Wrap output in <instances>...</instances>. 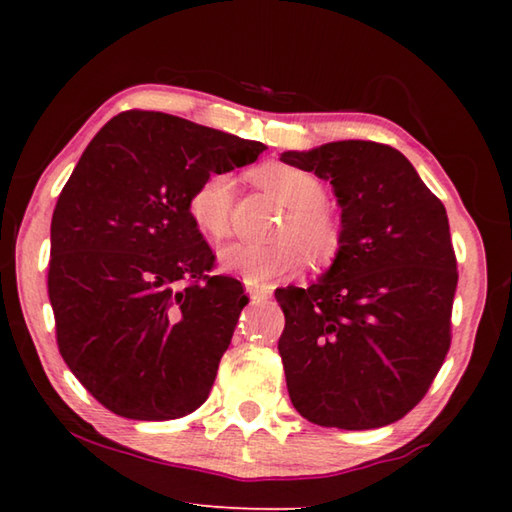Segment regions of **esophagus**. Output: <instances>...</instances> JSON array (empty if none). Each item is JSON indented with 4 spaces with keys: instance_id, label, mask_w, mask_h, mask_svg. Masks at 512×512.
I'll use <instances>...</instances> for the list:
<instances>
[{
    "instance_id": "obj_1",
    "label": "esophagus",
    "mask_w": 512,
    "mask_h": 512,
    "mask_svg": "<svg viewBox=\"0 0 512 512\" xmlns=\"http://www.w3.org/2000/svg\"><path fill=\"white\" fill-rule=\"evenodd\" d=\"M246 291L253 302H264L271 298V289H266V287H246Z\"/></svg>"
}]
</instances>
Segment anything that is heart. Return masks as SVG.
I'll use <instances>...</instances> for the list:
<instances>
[{
    "label": "heart",
    "mask_w": 512,
    "mask_h": 512,
    "mask_svg": "<svg viewBox=\"0 0 512 512\" xmlns=\"http://www.w3.org/2000/svg\"><path fill=\"white\" fill-rule=\"evenodd\" d=\"M255 183L289 207L277 225L280 239L253 244L235 241L219 250L223 271L248 284H266L296 273L305 257L316 266L334 264L345 248V219L325 203V185L314 173L284 162H264L250 171ZM187 214L207 239H223L232 219V180L210 173L187 196Z\"/></svg>",
    "instance_id": "1"
}]
</instances>
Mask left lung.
Here are the masks:
<instances>
[{
  "label": "left lung",
  "mask_w": 512,
  "mask_h": 512,
  "mask_svg": "<svg viewBox=\"0 0 512 512\" xmlns=\"http://www.w3.org/2000/svg\"><path fill=\"white\" fill-rule=\"evenodd\" d=\"M282 162L334 185L345 248L307 289H277V343L296 411L320 427L404 418L452 345L456 253L445 205L388 144L332 142Z\"/></svg>",
  "instance_id": "left-lung-1"
}]
</instances>
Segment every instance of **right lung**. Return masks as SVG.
Returning a JSON list of instances; mask_svg holds the SVG:
<instances>
[{"label": "right lung", "instance_id": "1", "mask_svg": "<svg viewBox=\"0 0 512 512\" xmlns=\"http://www.w3.org/2000/svg\"><path fill=\"white\" fill-rule=\"evenodd\" d=\"M264 149L126 110L81 155L51 219L47 291L60 357L108 411L176 420L210 395L248 298L235 277L214 275L187 196Z\"/></svg>", "mask_w": 512, "mask_h": 512}]
</instances>
